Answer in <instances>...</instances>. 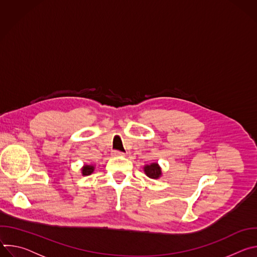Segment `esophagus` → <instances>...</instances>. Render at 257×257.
<instances>
[{"label": "esophagus", "instance_id": "34e87169", "mask_svg": "<svg viewBox=\"0 0 257 257\" xmlns=\"http://www.w3.org/2000/svg\"><path fill=\"white\" fill-rule=\"evenodd\" d=\"M113 156H115V157H119V156H125V154L124 153H122V152H120V151H113Z\"/></svg>", "mask_w": 257, "mask_h": 257}]
</instances>
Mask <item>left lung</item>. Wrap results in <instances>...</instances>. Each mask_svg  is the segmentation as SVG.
Instances as JSON below:
<instances>
[{"label": "left lung", "mask_w": 257, "mask_h": 257, "mask_svg": "<svg viewBox=\"0 0 257 257\" xmlns=\"http://www.w3.org/2000/svg\"><path fill=\"white\" fill-rule=\"evenodd\" d=\"M144 172H145L146 176L152 178V179H158L162 175L161 168L156 163H154L150 166H145L144 167Z\"/></svg>", "instance_id": "8db88e82"}]
</instances>
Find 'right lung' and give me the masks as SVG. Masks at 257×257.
Instances as JSON below:
<instances>
[{"mask_svg": "<svg viewBox=\"0 0 257 257\" xmlns=\"http://www.w3.org/2000/svg\"><path fill=\"white\" fill-rule=\"evenodd\" d=\"M94 170V167L92 166H88V165H85L83 168H82V175L83 176H88L90 175Z\"/></svg>", "mask_w": 257, "mask_h": 257, "instance_id": "add662e5", "label": "right lung"}]
</instances>
